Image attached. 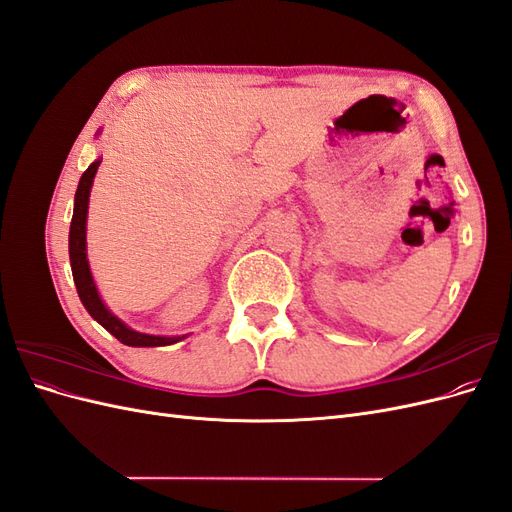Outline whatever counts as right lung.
I'll list each match as a JSON object with an SVG mask.
<instances>
[{"instance_id":"right-lung-1","label":"right lung","mask_w":512,"mask_h":512,"mask_svg":"<svg viewBox=\"0 0 512 512\" xmlns=\"http://www.w3.org/2000/svg\"><path fill=\"white\" fill-rule=\"evenodd\" d=\"M102 160H96L94 164H89V168L83 173L79 188H76L74 194V213H72V222H70V267H72V277H74V286L76 292H79V299L85 305L89 316L98 320L102 327L111 333L115 339H119L121 344L134 346V348H151V346H168L181 342V339L188 337L177 335V337H164V335H149V333H138L130 329L126 322H121L115 314L108 312V307L102 303L94 277H91V269L87 262V205H89V190L91 183H94L96 170Z\"/></svg>"}]
</instances>
